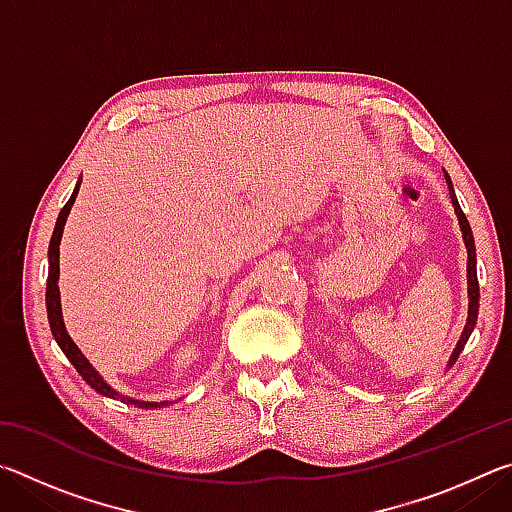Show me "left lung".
Returning <instances> with one entry per match:
<instances>
[{"mask_svg":"<svg viewBox=\"0 0 512 512\" xmlns=\"http://www.w3.org/2000/svg\"><path fill=\"white\" fill-rule=\"evenodd\" d=\"M445 180H447V189H449V198H452V205H454V212H456V219L458 225H461V232H463V241H465V248H467V323L463 327V334L461 339H458L456 348L452 352V357L447 361V370L454 366L458 354L463 352L467 339H470L472 332H474V325H476V316H479V280H476V248H474V235H472V228H470V221H467V216L463 214L461 205H458V198L454 194V185H452V178L445 173Z\"/></svg>","mask_w":512,"mask_h":512,"instance_id":"left-lung-1","label":"left lung"}]
</instances>
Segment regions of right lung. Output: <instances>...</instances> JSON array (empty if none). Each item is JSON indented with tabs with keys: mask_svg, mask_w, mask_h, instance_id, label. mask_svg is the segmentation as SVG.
Masks as SVG:
<instances>
[{
	"mask_svg": "<svg viewBox=\"0 0 512 512\" xmlns=\"http://www.w3.org/2000/svg\"><path fill=\"white\" fill-rule=\"evenodd\" d=\"M79 187H81V178L76 180V187L72 196H69V201L65 203L63 210H60L58 219H56V228H54V235H51L49 241V275H47V318H49V327H51V334H54V339L58 343V348L65 352V357L69 359V363L76 368V372L85 379V384L92 386L94 391L112 397V400H119L124 404H135L140 406V409H162V406H169V400H162V402H146V400H135V397H128V395H121L119 391H115L106 379H103L97 368L92 366L88 361V357L79 350V345L72 341V336L67 334V327H65V320H63V307H60V289H58V277H60V239H63V230H65V223H67V216L72 212V205L76 201V196H79Z\"/></svg>",
	"mask_w": 512,
	"mask_h": 512,
	"instance_id": "right-lung-1",
	"label": "right lung"
}]
</instances>
